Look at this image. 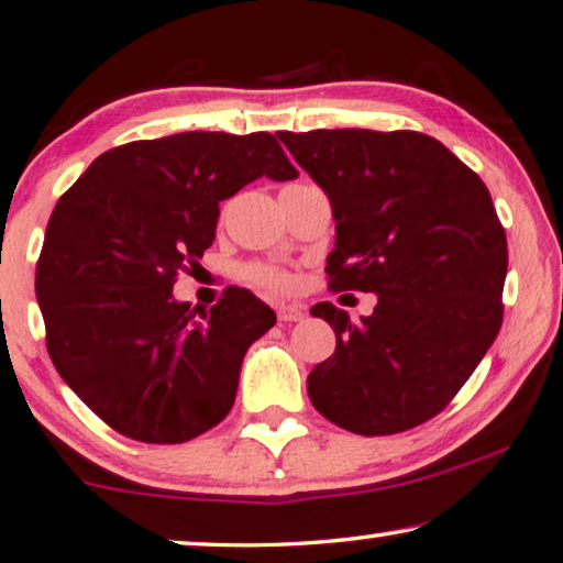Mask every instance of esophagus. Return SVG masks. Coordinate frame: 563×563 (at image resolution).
Instances as JSON below:
<instances>
[{"label": "esophagus", "instance_id": "esophagus-1", "mask_svg": "<svg viewBox=\"0 0 563 563\" xmlns=\"http://www.w3.org/2000/svg\"><path fill=\"white\" fill-rule=\"evenodd\" d=\"M276 314H279V322H301L305 320L307 309L301 305H282L276 309Z\"/></svg>", "mask_w": 563, "mask_h": 563}]
</instances>
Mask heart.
<instances>
[{
    "label": "heart",
    "mask_w": 563,
    "mask_h": 563,
    "mask_svg": "<svg viewBox=\"0 0 563 563\" xmlns=\"http://www.w3.org/2000/svg\"><path fill=\"white\" fill-rule=\"evenodd\" d=\"M241 279L251 284V287L274 291V295H287L295 289V274L284 266L251 262L241 266Z\"/></svg>",
    "instance_id": "b5f03b06"
}]
</instances>
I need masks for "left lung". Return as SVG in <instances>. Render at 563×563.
<instances>
[{
	"label": "left lung",
	"mask_w": 563,
	"mask_h": 563,
	"mask_svg": "<svg viewBox=\"0 0 563 563\" xmlns=\"http://www.w3.org/2000/svg\"><path fill=\"white\" fill-rule=\"evenodd\" d=\"M328 192L332 291H373L371 317L320 301L338 345L314 365V409L363 437L429 421L457 396L503 324L508 241L485 183L434 136L371 129L279 132Z\"/></svg>",
	"instance_id": "left-lung-1"
}]
</instances>
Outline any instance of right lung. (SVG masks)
<instances>
[{
    "label": "right lung",
    "instance_id": "right-lung-1",
    "mask_svg": "<svg viewBox=\"0 0 563 563\" xmlns=\"http://www.w3.org/2000/svg\"><path fill=\"white\" fill-rule=\"evenodd\" d=\"M297 175L266 132H185L113 146L58 200L35 272L47 353L119 434L180 444L228 417L274 309L239 287L190 309L173 287L213 243L221 200Z\"/></svg>",
    "mask_w": 563,
    "mask_h": 563
}]
</instances>
